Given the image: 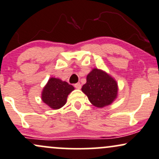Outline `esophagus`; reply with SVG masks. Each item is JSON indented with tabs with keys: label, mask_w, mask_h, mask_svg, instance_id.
Segmentation results:
<instances>
[{
	"label": "esophagus",
	"mask_w": 159,
	"mask_h": 159,
	"mask_svg": "<svg viewBox=\"0 0 159 159\" xmlns=\"http://www.w3.org/2000/svg\"><path fill=\"white\" fill-rule=\"evenodd\" d=\"M74 87H75L76 89H81L82 85H81V84H80V83H76V84H74Z\"/></svg>",
	"instance_id": "esophagus-1"
}]
</instances>
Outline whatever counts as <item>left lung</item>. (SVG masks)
I'll list each match as a JSON object with an SVG mask.
<instances>
[{
	"label": "left lung",
	"instance_id": "1",
	"mask_svg": "<svg viewBox=\"0 0 159 159\" xmlns=\"http://www.w3.org/2000/svg\"><path fill=\"white\" fill-rule=\"evenodd\" d=\"M82 91L92 105L102 108L112 103L117 98L118 86L116 80L109 74L94 68L87 75L86 83L83 85Z\"/></svg>",
	"mask_w": 159,
	"mask_h": 159
}]
</instances>
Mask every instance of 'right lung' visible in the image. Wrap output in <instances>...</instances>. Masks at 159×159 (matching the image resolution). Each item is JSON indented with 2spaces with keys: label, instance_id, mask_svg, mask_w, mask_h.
Segmentation results:
<instances>
[{
  "label": "right lung",
  "instance_id": "right-lung-1",
  "mask_svg": "<svg viewBox=\"0 0 159 159\" xmlns=\"http://www.w3.org/2000/svg\"><path fill=\"white\" fill-rule=\"evenodd\" d=\"M74 90L67 82L51 77L43 89L42 100L53 109H59L66 103L68 94Z\"/></svg>",
  "mask_w": 159,
  "mask_h": 159
}]
</instances>
